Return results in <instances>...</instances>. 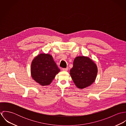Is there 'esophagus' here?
<instances>
[{
  "label": "esophagus",
  "mask_w": 126,
  "mask_h": 126,
  "mask_svg": "<svg viewBox=\"0 0 126 126\" xmlns=\"http://www.w3.org/2000/svg\"><path fill=\"white\" fill-rule=\"evenodd\" d=\"M68 68H63V69H62V70H63V71H67V70H68Z\"/></svg>",
  "instance_id": "esophagus-1"
}]
</instances>
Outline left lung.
Masks as SVG:
<instances>
[{"instance_id":"1","label":"left lung","mask_w":126,"mask_h":126,"mask_svg":"<svg viewBox=\"0 0 126 126\" xmlns=\"http://www.w3.org/2000/svg\"><path fill=\"white\" fill-rule=\"evenodd\" d=\"M70 73L76 86L79 89H83L94 81L97 74V67L89 57L78 56L74 60L73 66Z\"/></svg>"}]
</instances>
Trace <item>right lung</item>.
I'll list each match as a JSON object with an SVG mask.
<instances>
[{
  "mask_svg": "<svg viewBox=\"0 0 126 126\" xmlns=\"http://www.w3.org/2000/svg\"><path fill=\"white\" fill-rule=\"evenodd\" d=\"M32 79L42 86L49 85L60 71L50 54L41 53L34 58L31 64Z\"/></svg>",
  "mask_w": 126,
  "mask_h": 126,
  "instance_id": "obj_1",
  "label": "right lung"
}]
</instances>
